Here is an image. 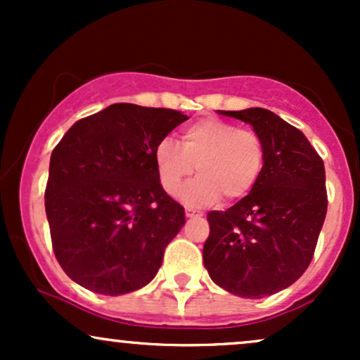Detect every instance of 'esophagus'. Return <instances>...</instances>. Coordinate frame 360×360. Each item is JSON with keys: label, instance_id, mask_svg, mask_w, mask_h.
<instances>
[{"label": "esophagus", "instance_id": "esophagus-1", "mask_svg": "<svg viewBox=\"0 0 360 360\" xmlns=\"http://www.w3.org/2000/svg\"><path fill=\"white\" fill-rule=\"evenodd\" d=\"M184 213H186V217H188V218L200 217V214H201V212H198V210H193V208H186Z\"/></svg>", "mask_w": 360, "mask_h": 360}]
</instances>
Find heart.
<instances>
[{"label": "heart", "mask_w": 360, "mask_h": 360, "mask_svg": "<svg viewBox=\"0 0 360 360\" xmlns=\"http://www.w3.org/2000/svg\"><path fill=\"white\" fill-rule=\"evenodd\" d=\"M262 139L249 128L220 118H203L181 134V146L162 139L154 148V162L160 184L176 194L194 172L198 176L183 189L188 205L206 206L223 196L226 203L245 198L257 184L264 169Z\"/></svg>", "instance_id": "heart-1"}]
</instances>
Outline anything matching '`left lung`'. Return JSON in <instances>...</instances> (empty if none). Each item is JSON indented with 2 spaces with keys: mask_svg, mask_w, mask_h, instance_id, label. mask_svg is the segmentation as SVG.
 Masks as SVG:
<instances>
[{
  "mask_svg": "<svg viewBox=\"0 0 360 360\" xmlns=\"http://www.w3.org/2000/svg\"><path fill=\"white\" fill-rule=\"evenodd\" d=\"M249 123L266 159L254 189L226 212H210L203 262L214 284L264 298L291 286L311 262L326 214L325 166L303 131L264 108L220 111Z\"/></svg>",
  "mask_w": 360,
  "mask_h": 360,
  "instance_id": "1",
  "label": "left lung"
}]
</instances>
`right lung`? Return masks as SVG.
I'll return each instance as SVG.
<instances>
[{
	"label": "right lung",
	"mask_w": 360,
	"mask_h": 360,
	"mask_svg": "<svg viewBox=\"0 0 360 360\" xmlns=\"http://www.w3.org/2000/svg\"><path fill=\"white\" fill-rule=\"evenodd\" d=\"M186 120L115 103L74 123L53 148L45 213L53 254L74 283L118 296L155 278L186 217L162 189L154 148Z\"/></svg>",
	"instance_id": "add662e5"
}]
</instances>
